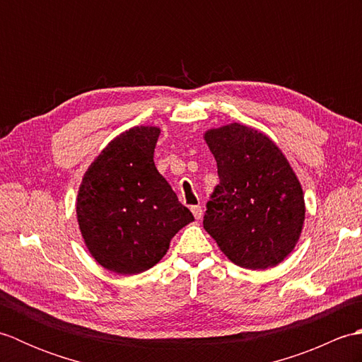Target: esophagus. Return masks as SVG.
I'll use <instances>...</instances> for the list:
<instances>
[{
	"label": "esophagus",
	"mask_w": 362,
	"mask_h": 362,
	"mask_svg": "<svg viewBox=\"0 0 362 362\" xmlns=\"http://www.w3.org/2000/svg\"><path fill=\"white\" fill-rule=\"evenodd\" d=\"M191 211H193V216H194L197 221L202 218V206H201V205L191 206Z\"/></svg>",
	"instance_id": "obj_1"
}]
</instances>
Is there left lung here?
Here are the masks:
<instances>
[{
  "label": "left lung",
  "mask_w": 362,
  "mask_h": 362,
  "mask_svg": "<svg viewBox=\"0 0 362 362\" xmlns=\"http://www.w3.org/2000/svg\"><path fill=\"white\" fill-rule=\"evenodd\" d=\"M219 185L204 228L232 263L261 271L294 250L305 222L303 189L288 158L259 130L230 122L204 134Z\"/></svg>",
  "instance_id": "8db88e82"
}]
</instances>
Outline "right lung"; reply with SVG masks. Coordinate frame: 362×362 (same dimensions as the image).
Returning a JSON list of instances; mask_svg holds the SVG:
<instances>
[{
	"label": "right lung",
	"instance_id": "1",
	"mask_svg": "<svg viewBox=\"0 0 362 362\" xmlns=\"http://www.w3.org/2000/svg\"><path fill=\"white\" fill-rule=\"evenodd\" d=\"M160 127L135 126L115 136L83 174L76 214L88 252L107 271L135 275L166 255L193 222L153 163Z\"/></svg>",
	"mask_w": 362,
	"mask_h": 362
}]
</instances>
